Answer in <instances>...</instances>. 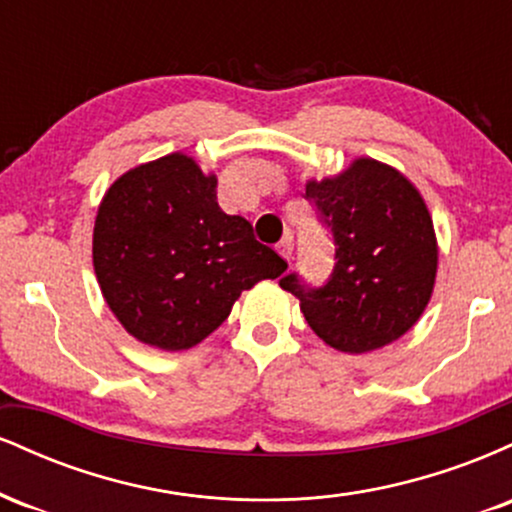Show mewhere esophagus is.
Here are the masks:
<instances>
[{"label": "esophagus", "instance_id": "esophagus-1", "mask_svg": "<svg viewBox=\"0 0 512 512\" xmlns=\"http://www.w3.org/2000/svg\"><path fill=\"white\" fill-rule=\"evenodd\" d=\"M276 252H279L281 257H284L286 262L291 260V255H293V238L291 236H284L279 240V243H276Z\"/></svg>", "mask_w": 512, "mask_h": 512}]
</instances>
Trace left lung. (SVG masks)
I'll return each instance as SVG.
<instances>
[{"mask_svg": "<svg viewBox=\"0 0 512 512\" xmlns=\"http://www.w3.org/2000/svg\"><path fill=\"white\" fill-rule=\"evenodd\" d=\"M305 199L332 236V274L308 286L291 272L279 286L301 301L310 330L332 349L366 354L395 342L424 313L436 281V233L424 199L373 158H358L337 178L310 180Z\"/></svg>", "mask_w": 512, "mask_h": 512, "instance_id": "obj_1", "label": "left lung"}]
</instances>
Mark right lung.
I'll use <instances>...</instances> for the list:
<instances>
[{
	"instance_id": "obj_1",
	"label": "right lung",
	"mask_w": 512,
	"mask_h": 512,
	"mask_svg": "<svg viewBox=\"0 0 512 512\" xmlns=\"http://www.w3.org/2000/svg\"><path fill=\"white\" fill-rule=\"evenodd\" d=\"M103 298L139 342L166 351L209 337L257 281L286 262L252 236L250 221L221 211L216 178L170 154L113 182L93 226Z\"/></svg>"
}]
</instances>
